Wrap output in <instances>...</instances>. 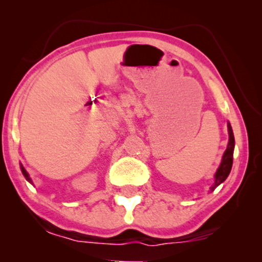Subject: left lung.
I'll use <instances>...</instances> for the list:
<instances>
[{
    "label": "left lung",
    "instance_id": "left-lung-1",
    "mask_svg": "<svg viewBox=\"0 0 262 262\" xmlns=\"http://www.w3.org/2000/svg\"><path fill=\"white\" fill-rule=\"evenodd\" d=\"M228 134H229V142L227 145V150L224 151L223 157H222V162L220 164V167H218L216 174H214V182L210 187V192H213L214 188L218 187L222 182H224L225 179L228 178V175L230 174V170L232 167V157H234L235 138H234V132H232V127L229 121H228Z\"/></svg>",
    "mask_w": 262,
    "mask_h": 262
}]
</instances>
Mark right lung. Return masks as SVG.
<instances>
[{
    "mask_svg": "<svg viewBox=\"0 0 262 262\" xmlns=\"http://www.w3.org/2000/svg\"><path fill=\"white\" fill-rule=\"evenodd\" d=\"M20 168H21V171H23V174H24V177L26 178V180L28 181V182H31L32 185H33V182H32V180H31V178H30V175H28V173L26 171V169H25L24 168V166L23 164H20Z\"/></svg>",
    "mask_w": 262,
    "mask_h": 262,
    "instance_id": "1",
    "label": "right lung"
}]
</instances>
